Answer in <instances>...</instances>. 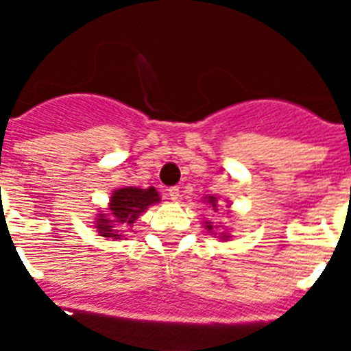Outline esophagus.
Listing matches in <instances>:
<instances>
[{"label":"esophagus","instance_id":"34e87169","mask_svg":"<svg viewBox=\"0 0 351 351\" xmlns=\"http://www.w3.org/2000/svg\"><path fill=\"white\" fill-rule=\"evenodd\" d=\"M167 195H169L170 200H178V198L181 197V191H179L178 186H172V188H169V190H167Z\"/></svg>","mask_w":351,"mask_h":351}]
</instances>
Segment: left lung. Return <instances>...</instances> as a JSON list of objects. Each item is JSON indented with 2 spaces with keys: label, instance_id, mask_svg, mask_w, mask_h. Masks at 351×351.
Wrapping results in <instances>:
<instances>
[{
  "label": "left lung",
  "instance_id": "1",
  "mask_svg": "<svg viewBox=\"0 0 351 351\" xmlns=\"http://www.w3.org/2000/svg\"><path fill=\"white\" fill-rule=\"evenodd\" d=\"M206 202L209 204V206L213 207L214 210H218V198L214 197V195H207V197H206ZM206 228H207V230H209V232L213 230V225H210V221H206ZM219 237L225 239V241H226V239L230 237V235L226 234V232H221V235H219Z\"/></svg>",
  "mask_w": 351,
  "mask_h": 351
}]
</instances>
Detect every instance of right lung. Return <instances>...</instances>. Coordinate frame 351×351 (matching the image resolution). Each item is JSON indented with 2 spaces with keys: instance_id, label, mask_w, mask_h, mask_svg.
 Wrapping results in <instances>:
<instances>
[{
  "instance_id": "obj_1",
  "label": "right lung",
  "mask_w": 351,
  "mask_h": 351,
  "mask_svg": "<svg viewBox=\"0 0 351 351\" xmlns=\"http://www.w3.org/2000/svg\"><path fill=\"white\" fill-rule=\"evenodd\" d=\"M160 202V193L153 186L147 190L141 188H117L110 195L107 214H96L95 228L101 237L107 239H123L125 232L133 223L137 221L138 216L147 210L149 206Z\"/></svg>"
}]
</instances>
